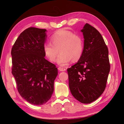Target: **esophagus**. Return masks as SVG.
<instances>
[{
    "label": "esophagus",
    "instance_id": "obj_1",
    "mask_svg": "<svg viewBox=\"0 0 124 124\" xmlns=\"http://www.w3.org/2000/svg\"><path fill=\"white\" fill-rule=\"evenodd\" d=\"M58 70L60 71H61V72H63V71H66V69L65 68H63V67H59L58 68Z\"/></svg>",
    "mask_w": 124,
    "mask_h": 124
}]
</instances>
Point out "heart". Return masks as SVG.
I'll return each mask as SVG.
<instances>
[{"instance_id":"heart-1","label":"heart","mask_w":124,"mask_h":124,"mask_svg":"<svg viewBox=\"0 0 124 124\" xmlns=\"http://www.w3.org/2000/svg\"><path fill=\"white\" fill-rule=\"evenodd\" d=\"M51 43L44 45L45 56L51 62L57 60V63L61 66L68 64L71 60L77 62L81 57L84 51L83 40L79 35L75 34L70 31L61 29L52 35Z\"/></svg>"}]
</instances>
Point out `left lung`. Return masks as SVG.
<instances>
[{"label": "left lung", "mask_w": 124, "mask_h": 124, "mask_svg": "<svg viewBox=\"0 0 124 124\" xmlns=\"http://www.w3.org/2000/svg\"><path fill=\"white\" fill-rule=\"evenodd\" d=\"M81 32L84 38L82 56L67 72L72 95L82 103L87 104L104 92L110 64L108 47L100 33L88 23Z\"/></svg>", "instance_id": "1"}]
</instances>
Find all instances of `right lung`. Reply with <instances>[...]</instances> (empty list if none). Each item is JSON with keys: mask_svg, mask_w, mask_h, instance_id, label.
<instances>
[{"mask_svg": "<svg viewBox=\"0 0 124 124\" xmlns=\"http://www.w3.org/2000/svg\"><path fill=\"white\" fill-rule=\"evenodd\" d=\"M46 30L29 27L21 33L11 49L12 74L18 91L30 103L40 106L49 101L58 74L54 64L45 58Z\"/></svg>", "mask_w": 124, "mask_h": 124, "instance_id": "add662e5", "label": "right lung"}]
</instances>
